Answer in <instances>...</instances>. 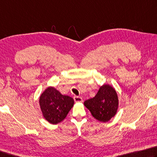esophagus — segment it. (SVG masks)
Returning a JSON list of instances; mask_svg holds the SVG:
<instances>
[{"label":"esophagus","instance_id":"1","mask_svg":"<svg viewBox=\"0 0 157 157\" xmlns=\"http://www.w3.org/2000/svg\"><path fill=\"white\" fill-rule=\"evenodd\" d=\"M74 101L75 102H82L83 101V99H82L81 97H78V96H74Z\"/></svg>","mask_w":157,"mask_h":157}]
</instances>
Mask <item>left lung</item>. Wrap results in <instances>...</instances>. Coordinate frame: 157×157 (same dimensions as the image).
<instances>
[{"instance_id":"obj_1","label":"left lung","mask_w":157,"mask_h":157,"mask_svg":"<svg viewBox=\"0 0 157 157\" xmlns=\"http://www.w3.org/2000/svg\"><path fill=\"white\" fill-rule=\"evenodd\" d=\"M93 117L101 122H108L117 113L119 99L115 88L110 84L99 87L94 98L84 101Z\"/></svg>"}]
</instances>
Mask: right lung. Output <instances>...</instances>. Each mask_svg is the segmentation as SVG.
<instances>
[{"instance_id":"1","label":"right lung","mask_w":157,"mask_h":157,"mask_svg":"<svg viewBox=\"0 0 157 157\" xmlns=\"http://www.w3.org/2000/svg\"><path fill=\"white\" fill-rule=\"evenodd\" d=\"M39 104L45 120L54 125L64 120L73 106L74 100L54 87L49 86L40 96Z\"/></svg>"}]
</instances>
